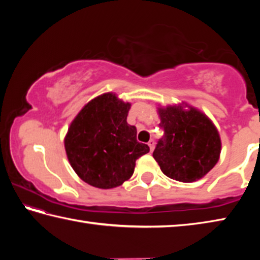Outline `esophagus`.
I'll list each match as a JSON object with an SVG mask.
<instances>
[{"label": "esophagus", "mask_w": 260, "mask_h": 260, "mask_svg": "<svg viewBox=\"0 0 260 260\" xmlns=\"http://www.w3.org/2000/svg\"><path fill=\"white\" fill-rule=\"evenodd\" d=\"M148 146H149V148H150V150L152 151L153 149H155V141H153V140H150V141H149V142H148Z\"/></svg>", "instance_id": "1"}]
</instances>
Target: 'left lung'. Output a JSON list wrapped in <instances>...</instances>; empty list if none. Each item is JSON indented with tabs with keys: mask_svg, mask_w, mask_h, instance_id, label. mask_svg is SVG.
<instances>
[{
	"mask_svg": "<svg viewBox=\"0 0 260 260\" xmlns=\"http://www.w3.org/2000/svg\"><path fill=\"white\" fill-rule=\"evenodd\" d=\"M158 114L164 135L152 156L161 172L181 182L203 178L217 164L221 151V141L213 122L186 103L159 107Z\"/></svg>",
	"mask_w": 260,
	"mask_h": 260,
	"instance_id": "8db88e82",
	"label": "left lung"
}]
</instances>
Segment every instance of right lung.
I'll list each match as a JSON object with an SVG mask.
<instances>
[{
  "label": "right lung",
  "mask_w": 260,
  "mask_h": 260,
  "mask_svg": "<svg viewBox=\"0 0 260 260\" xmlns=\"http://www.w3.org/2000/svg\"><path fill=\"white\" fill-rule=\"evenodd\" d=\"M131 103L113 93L88 102L77 114L64 139L68 159L79 178L90 186L111 189L134 173L135 161L149 152L127 124Z\"/></svg>",
  "instance_id": "add662e5"
}]
</instances>
